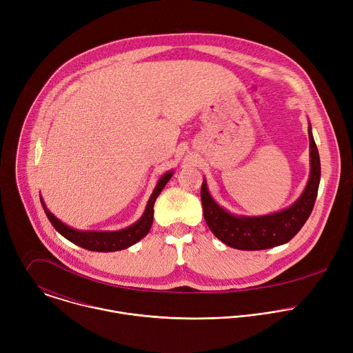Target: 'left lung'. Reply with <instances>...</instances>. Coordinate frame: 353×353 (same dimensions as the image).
Listing matches in <instances>:
<instances>
[{
	"instance_id": "1",
	"label": "left lung",
	"mask_w": 353,
	"mask_h": 353,
	"mask_svg": "<svg viewBox=\"0 0 353 353\" xmlns=\"http://www.w3.org/2000/svg\"><path fill=\"white\" fill-rule=\"evenodd\" d=\"M310 177L294 203L279 212L263 216H239L221 208L211 196L207 181L201 187L204 218L211 232L226 245L237 250H265L288 243L309 219L320 184L321 166L319 150L309 125Z\"/></svg>"
}]
</instances>
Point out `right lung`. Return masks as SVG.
Returning a JSON list of instances; mask_svg holds the SVG:
<instances>
[{
    "label": "right lung",
    "mask_w": 353,
    "mask_h": 353,
    "mask_svg": "<svg viewBox=\"0 0 353 353\" xmlns=\"http://www.w3.org/2000/svg\"><path fill=\"white\" fill-rule=\"evenodd\" d=\"M172 176H173V172H168L159 179L154 192L149 196L143 215L134 225H131L123 230H116V232H89V230L83 232V230L72 229V228L67 226L65 223H63L60 219H57L52 212L47 210V207L44 205L43 198H40V201H41L43 210H44L48 221L52 222V225L54 226V229L59 233H61L71 243H74L82 248L90 250V251L110 253V251L124 250V248L135 244L137 241H139L142 237H145L148 234L150 226H152V221H154L155 201H157L158 195L161 194V191L168 184V181L172 179Z\"/></svg>",
    "instance_id": "right-lung-1"
}]
</instances>
